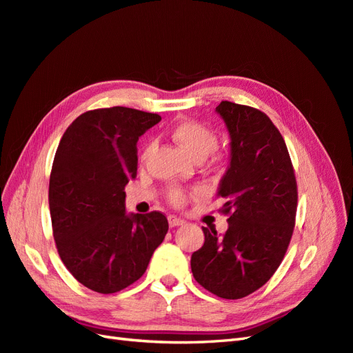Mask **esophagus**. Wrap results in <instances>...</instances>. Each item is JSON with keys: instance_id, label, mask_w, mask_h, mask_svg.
Masks as SVG:
<instances>
[{"instance_id": "34e87169", "label": "esophagus", "mask_w": 353, "mask_h": 353, "mask_svg": "<svg viewBox=\"0 0 353 353\" xmlns=\"http://www.w3.org/2000/svg\"><path fill=\"white\" fill-rule=\"evenodd\" d=\"M168 221H169V225H170V227H178V225H183V223H185L184 219H181V218L175 216V215H170V216L168 218Z\"/></svg>"}]
</instances>
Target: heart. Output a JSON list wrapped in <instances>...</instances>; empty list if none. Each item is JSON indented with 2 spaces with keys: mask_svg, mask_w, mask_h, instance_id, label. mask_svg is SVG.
Returning <instances> with one entry per match:
<instances>
[{
  "mask_svg": "<svg viewBox=\"0 0 353 353\" xmlns=\"http://www.w3.org/2000/svg\"><path fill=\"white\" fill-rule=\"evenodd\" d=\"M170 138L194 160L205 159L216 147V134L212 128L197 121L178 122L170 131ZM169 199L175 206H183L187 201V194L185 191L176 188L170 191Z\"/></svg>",
  "mask_w": 353,
  "mask_h": 353,
  "instance_id": "1",
  "label": "heart"
}]
</instances>
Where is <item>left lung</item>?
<instances>
[{
    "instance_id": "obj_1",
    "label": "left lung",
    "mask_w": 353,
    "mask_h": 353,
    "mask_svg": "<svg viewBox=\"0 0 353 353\" xmlns=\"http://www.w3.org/2000/svg\"><path fill=\"white\" fill-rule=\"evenodd\" d=\"M216 113L231 138L230 166L218 196L228 230L203 227L205 244L191 256L196 281L222 299H241L261 288L290 244L297 184L284 138L263 112L221 101Z\"/></svg>"
}]
</instances>
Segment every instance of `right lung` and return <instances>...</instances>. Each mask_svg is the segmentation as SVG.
Masks as SVG:
<instances>
[{
  "instance_id": "1",
  "label": "right lung",
  "mask_w": 353,
  "mask_h": 353,
  "mask_svg": "<svg viewBox=\"0 0 353 353\" xmlns=\"http://www.w3.org/2000/svg\"><path fill=\"white\" fill-rule=\"evenodd\" d=\"M130 108L82 113L63 134L52 162L50 215L57 252L81 284L103 294L141 279L169 223L160 212L125 210L137 176V143L160 122Z\"/></svg>"
}]
</instances>
